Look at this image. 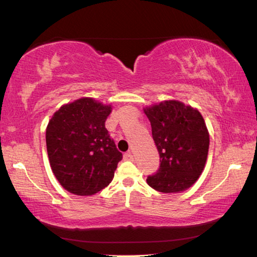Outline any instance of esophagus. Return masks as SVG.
<instances>
[{"instance_id": "obj_1", "label": "esophagus", "mask_w": 257, "mask_h": 257, "mask_svg": "<svg viewBox=\"0 0 257 257\" xmlns=\"http://www.w3.org/2000/svg\"><path fill=\"white\" fill-rule=\"evenodd\" d=\"M123 159H124L125 161H133V160H134V156H133V154H132V152H127V153H125V154L123 155Z\"/></svg>"}]
</instances>
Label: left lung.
Returning <instances> with one entry per match:
<instances>
[{
	"label": "left lung",
	"instance_id": "1",
	"mask_svg": "<svg viewBox=\"0 0 257 257\" xmlns=\"http://www.w3.org/2000/svg\"><path fill=\"white\" fill-rule=\"evenodd\" d=\"M160 154V169L146 181L161 193H180L197 181L205 168L210 135L197 108L176 101L145 107Z\"/></svg>",
	"mask_w": 257,
	"mask_h": 257
}]
</instances>
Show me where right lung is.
<instances>
[{"label":"right lung","instance_id":"right-lung-1","mask_svg":"<svg viewBox=\"0 0 257 257\" xmlns=\"http://www.w3.org/2000/svg\"><path fill=\"white\" fill-rule=\"evenodd\" d=\"M111 111V105L82 97L64 104L49 121L46 149L50 165L69 193L94 195L114 177L122 153L105 128Z\"/></svg>","mask_w":257,"mask_h":257}]
</instances>
